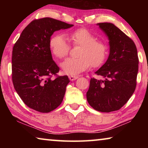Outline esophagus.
<instances>
[{
  "label": "esophagus",
  "mask_w": 148,
  "mask_h": 148,
  "mask_svg": "<svg viewBox=\"0 0 148 148\" xmlns=\"http://www.w3.org/2000/svg\"><path fill=\"white\" fill-rule=\"evenodd\" d=\"M70 80H71V81H74V80L78 78V77L77 76H72V75H71V76H69Z\"/></svg>",
  "instance_id": "1"
}]
</instances>
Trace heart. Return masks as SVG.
Segmentation results:
<instances>
[{
    "mask_svg": "<svg viewBox=\"0 0 148 148\" xmlns=\"http://www.w3.org/2000/svg\"><path fill=\"white\" fill-rule=\"evenodd\" d=\"M69 38L74 46H81L78 58H69L61 63L65 74L76 75L86 71L91 66L99 67L104 63L107 56L106 44L85 28H80L69 34ZM51 51L57 58L63 59L69 54L71 46L64 35L53 34L49 40Z\"/></svg>",
    "mask_w": 148,
    "mask_h": 148,
    "instance_id": "obj_1",
    "label": "heart"
}]
</instances>
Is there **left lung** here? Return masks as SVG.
Segmentation results:
<instances>
[{
  "label": "left lung",
  "mask_w": 148,
  "mask_h": 148,
  "mask_svg": "<svg viewBox=\"0 0 148 148\" xmlns=\"http://www.w3.org/2000/svg\"><path fill=\"white\" fill-rule=\"evenodd\" d=\"M108 37L110 54L106 62L91 78L87 100L92 108L101 112L118 110L127 103L136 86L138 57L134 42L110 23H97Z\"/></svg>",
  "instance_id": "8db88e82"
}]
</instances>
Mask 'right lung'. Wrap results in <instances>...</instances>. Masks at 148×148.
<instances>
[{"instance_id": "right-lung-1", "label": "right lung", "mask_w": 148, "mask_h": 148, "mask_svg": "<svg viewBox=\"0 0 148 148\" xmlns=\"http://www.w3.org/2000/svg\"><path fill=\"white\" fill-rule=\"evenodd\" d=\"M72 26L51 17L33 20L13 47L14 87L24 103L37 112L53 111L63 100L70 80L67 76H57L59 67L52 59L49 40L55 31Z\"/></svg>"}]
</instances>
